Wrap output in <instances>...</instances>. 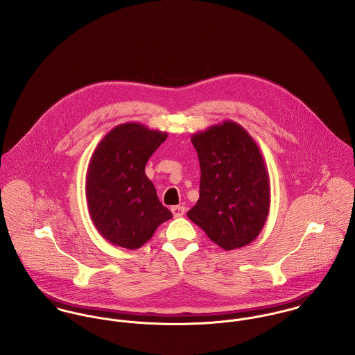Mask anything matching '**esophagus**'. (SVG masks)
I'll return each instance as SVG.
<instances>
[{
	"label": "esophagus",
	"instance_id": "obj_1",
	"mask_svg": "<svg viewBox=\"0 0 355 355\" xmlns=\"http://www.w3.org/2000/svg\"><path fill=\"white\" fill-rule=\"evenodd\" d=\"M171 210L173 213V217H182L186 213V207L184 206H172Z\"/></svg>",
	"mask_w": 355,
	"mask_h": 355
}]
</instances>
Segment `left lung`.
<instances>
[{
    "label": "left lung",
    "instance_id": "obj_1",
    "mask_svg": "<svg viewBox=\"0 0 355 355\" xmlns=\"http://www.w3.org/2000/svg\"><path fill=\"white\" fill-rule=\"evenodd\" d=\"M201 166L200 200L189 218L224 250L252 243L263 228L270 184L265 161L252 135L225 120L193 134Z\"/></svg>",
    "mask_w": 355,
    "mask_h": 355
}]
</instances>
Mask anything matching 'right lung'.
Wrapping results in <instances>:
<instances>
[{
    "label": "right lung",
    "mask_w": 355,
    "mask_h": 355,
    "mask_svg": "<svg viewBox=\"0 0 355 355\" xmlns=\"http://www.w3.org/2000/svg\"><path fill=\"white\" fill-rule=\"evenodd\" d=\"M166 137L139 123L119 124L102 138L90 158L89 213L102 238L114 246L137 250L159 224L172 218L145 173L148 159Z\"/></svg>",
    "instance_id": "obj_1"
}]
</instances>
